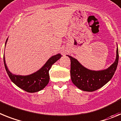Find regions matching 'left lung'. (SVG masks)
Returning <instances> with one entry per match:
<instances>
[{
  "mask_svg": "<svg viewBox=\"0 0 121 121\" xmlns=\"http://www.w3.org/2000/svg\"><path fill=\"white\" fill-rule=\"evenodd\" d=\"M71 60V78L77 88L85 91H95L104 86L111 79L116 71L119 60L118 49L116 58L110 68L100 71H91L80 65L76 59L69 56Z\"/></svg>",
  "mask_w": 121,
  "mask_h": 121,
  "instance_id": "obj_1",
  "label": "left lung"
}]
</instances>
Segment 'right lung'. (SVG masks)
Returning <instances> with one entry per match:
<instances>
[{
  "mask_svg": "<svg viewBox=\"0 0 121 121\" xmlns=\"http://www.w3.org/2000/svg\"><path fill=\"white\" fill-rule=\"evenodd\" d=\"M7 41V39L6 40L5 44ZM61 57V55L60 54H57L50 57L41 69L31 75L25 76L17 75L11 73L7 68L4 56V61L5 69L8 76L16 85L27 92H35L43 90L48 85L50 78L49 73V70L52 67V65L58 60Z\"/></svg>",
  "mask_w": 121,
  "mask_h": 121,
  "instance_id": "right-lung-1",
  "label": "right lung"
}]
</instances>
